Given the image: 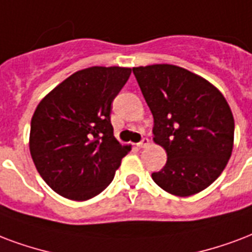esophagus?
<instances>
[{"label": "esophagus", "instance_id": "esophagus-1", "mask_svg": "<svg viewBox=\"0 0 252 252\" xmlns=\"http://www.w3.org/2000/svg\"><path fill=\"white\" fill-rule=\"evenodd\" d=\"M148 145H149V140H148L147 137H144V139L141 140L139 144H137V147L139 148H145V147H148Z\"/></svg>", "mask_w": 252, "mask_h": 252}]
</instances>
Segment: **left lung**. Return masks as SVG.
<instances>
[{
	"instance_id": "8db88e82",
	"label": "left lung",
	"mask_w": 252,
	"mask_h": 252,
	"mask_svg": "<svg viewBox=\"0 0 252 252\" xmlns=\"http://www.w3.org/2000/svg\"><path fill=\"white\" fill-rule=\"evenodd\" d=\"M153 115V141L168 160L152 178L178 197L197 194L226 168L234 145V118L224 96L210 82L182 67H133Z\"/></svg>"
}]
</instances>
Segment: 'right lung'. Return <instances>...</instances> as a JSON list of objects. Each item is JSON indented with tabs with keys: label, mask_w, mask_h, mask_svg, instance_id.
I'll use <instances>...</instances> for the list:
<instances>
[{
	"label": "right lung",
	"mask_w": 252,
	"mask_h": 252,
	"mask_svg": "<svg viewBox=\"0 0 252 252\" xmlns=\"http://www.w3.org/2000/svg\"><path fill=\"white\" fill-rule=\"evenodd\" d=\"M130 71L119 66L76 71L36 105L30 155L46 184L64 198L87 201L101 193L130 151L113 136L109 116Z\"/></svg>",
	"instance_id": "1"
}]
</instances>
